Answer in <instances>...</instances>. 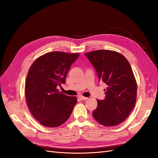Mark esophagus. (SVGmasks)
Here are the masks:
<instances>
[{
  "instance_id": "esophagus-1",
  "label": "esophagus",
  "mask_w": 158,
  "mask_h": 158,
  "mask_svg": "<svg viewBox=\"0 0 158 158\" xmlns=\"http://www.w3.org/2000/svg\"><path fill=\"white\" fill-rule=\"evenodd\" d=\"M79 98L81 99V100H85L88 99V98H87V97H84V96H79Z\"/></svg>"
}]
</instances>
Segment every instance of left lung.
Masks as SVG:
<instances>
[{
  "label": "left lung",
  "mask_w": 158,
  "mask_h": 158,
  "mask_svg": "<svg viewBox=\"0 0 158 158\" xmlns=\"http://www.w3.org/2000/svg\"><path fill=\"white\" fill-rule=\"evenodd\" d=\"M85 55L99 80L107 85L105 98L97 100L94 118L105 126L118 125L128 117L136 100L137 85L130 63L122 54L111 50H95Z\"/></svg>",
  "instance_id": "8db88e82"
}]
</instances>
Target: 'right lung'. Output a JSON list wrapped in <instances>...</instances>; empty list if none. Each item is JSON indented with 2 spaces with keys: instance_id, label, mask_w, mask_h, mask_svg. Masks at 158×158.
Returning <instances> with one entry per match:
<instances>
[{
  "instance_id": "add662e5",
  "label": "right lung",
  "mask_w": 158,
  "mask_h": 158,
  "mask_svg": "<svg viewBox=\"0 0 158 158\" xmlns=\"http://www.w3.org/2000/svg\"><path fill=\"white\" fill-rule=\"evenodd\" d=\"M79 53L52 52L39 57L30 68L25 82V96L30 112L43 126H61L69 118L77 97L60 92L70 66Z\"/></svg>"
}]
</instances>
